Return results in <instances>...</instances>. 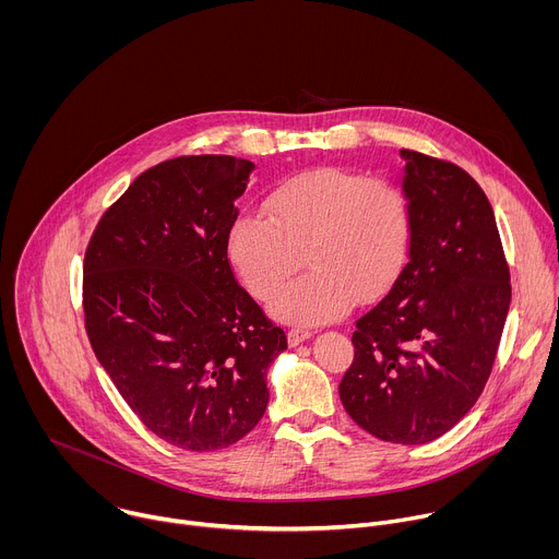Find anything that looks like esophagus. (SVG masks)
Returning a JSON list of instances; mask_svg holds the SVG:
<instances>
[{
    "instance_id": "34e87169",
    "label": "esophagus",
    "mask_w": 559,
    "mask_h": 559,
    "mask_svg": "<svg viewBox=\"0 0 559 559\" xmlns=\"http://www.w3.org/2000/svg\"><path fill=\"white\" fill-rule=\"evenodd\" d=\"M311 336V332L309 330H305V328H292L289 332H287V341H289V345H300L302 341H307Z\"/></svg>"
}]
</instances>
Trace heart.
<instances>
[{"label":"heart","instance_id":"b5f03b06","mask_svg":"<svg viewBox=\"0 0 559 559\" xmlns=\"http://www.w3.org/2000/svg\"><path fill=\"white\" fill-rule=\"evenodd\" d=\"M263 214H238L227 229V259L246 289L272 298L304 257L308 272L272 300L294 325L347 313L356 296L382 292L403 270L412 238L405 190L386 177L313 168L278 183Z\"/></svg>","mask_w":559,"mask_h":559}]
</instances>
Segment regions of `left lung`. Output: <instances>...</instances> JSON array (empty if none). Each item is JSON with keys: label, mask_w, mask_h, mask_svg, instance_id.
Masks as SVG:
<instances>
[{"label": "left lung", "mask_w": 559, "mask_h": 559, "mask_svg": "<svg viewBox=\"0 0 559 559\" xmlns=\"http://www.w3.org/2000/svg\"><path fill=\"white\" fill-rule=\"evenodd\" d=\"M405 158L409 259L352 334L338 393L352 420L395 444H425L480 397L502 338L511 274L493 207L460 166Z\"/></svg>", "instance_id": "8db88e82"}]
</instances>
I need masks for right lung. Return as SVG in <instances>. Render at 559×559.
I'll return each instance as SVG.
<instances>
[{"instance_id":"add662e5","label":"right lung","mask_w":559,"mask_h":559,"mask_svg":"<svg viewBox=\"0 0 559 559\" xmlns=\"http://www.w3.org/2000/svg\"><path fill=\"white\" fill-rule=\"evenodd\" d=\"M252 162L177 156L139 175L102 214L84 257V325L136 418L186 451L225 449L267 407L285 332L227 259Z\"/></svg>"}]
</instances>
